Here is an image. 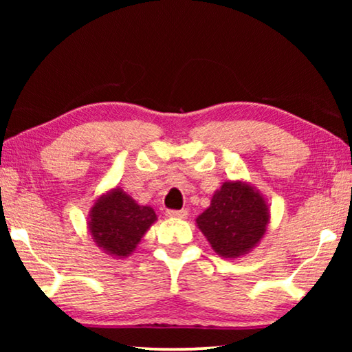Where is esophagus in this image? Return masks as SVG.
Returning a JSON list of instances; mask_svg holds the SVG:
<instances>
[{"label":"esophagus","mask_w":352,"mask_h":352,"mask_svg":"<svg viewBox=\"0 0 352 352\" xmlns=\"http://www.w3.org/2000/svg\"><path fill=\"white\" fill-rule=\"evenodd\" d=\"M166 216L168 218H175V219H186L187 210H168Z\"/></svg>","instance_id":"obj_1"}]
</instances>
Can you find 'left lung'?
Returning a JSON list of instances; mask_svg holds the SVG:
<instances>
[{
	"instance_id": "left-lung-1",
	"label": "left lung",
	"mask_w": 352,
	"mask_h": 352,
	"mask_svg": "<svg viewBox=\"0 0 352 352\" xmlns=\"http://www.w3.org/2000/svg\"><path fill=\"white\" fill-rule=\"evenodd\" d=\"M269 221L271 211L259 189L245 181H226L195 223L214 253L234 259L258 247Z\"/></svg>"
}]
</instances>
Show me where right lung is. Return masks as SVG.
Here are the masks:
<instances>
[{
  "label": "right lung",
  "instance_id": "obj_1",
  "mask_svg": "<svg viewBox=\"0 0 352 352\" xmlns=\"http://www.w3.org/2000/svg\"><path fill=\"white\" fill-rule=\"evenodd\" d=\"M157 221L153 208L139 205L122 187H113L94 200L88 216L93 242L113 258H128Z\"/></svg>",
  "mask_w": 352,
  "mask_h": 352
}]
</instances>
